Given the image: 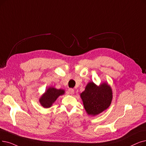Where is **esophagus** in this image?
Wrapping results in <instances>:
<instances>
[{"instance_id":"1","label":"esophagus","mask_w":146,"mask_h":146,"mask_svg":"<svg viewBox=\"0 0 146 146\" xmlns=\"http://www.w3.org/2000/svg\"><path fill=\"white\" fill-rule=\"evenodd\" d=\"M68 92L71 95H73L74 93V90L72 88H70V89H68Z\"/></svg>"}]
</instances>
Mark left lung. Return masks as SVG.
Listing matches in <instances>:
<instances>
[{
	"label": "left lung",
	"instance_id": "obj_1",
	"mask_svg": "<svg viewBox=\"0 0 146 146\" xmlns=\"http://www.w3.org/2000/svg\"><path fill=\"white\" fill-rule=\"evenodd\" d=\"M85 109L88 115L95 116L103 112L110 106L112 100L111 88L106 83L97 86L90 82L80 94Z\"/></svg>",
	"mask_w": 146,
	"mask_h": 146
}]
</instances>
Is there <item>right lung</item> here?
I'll return each mask as SVG.
<instances>
[{
    "mask_svg": "<svg viewBox=\"0 0 146 146\" xmlns=\"http://www.w3.org/2000/svg\"><path fill=\"white\" fill-rule=\"evenodd\" d=\"M64 94L63 90H57L54 88H49L40 98L39 101L41 105L45 108H49L52 106L60 96Z\"/></svg>",
    "mask_w": 146,
    "mask_h": 146,
    "instance_id": "1",
    "label": "right lung"
}]
</instances>
